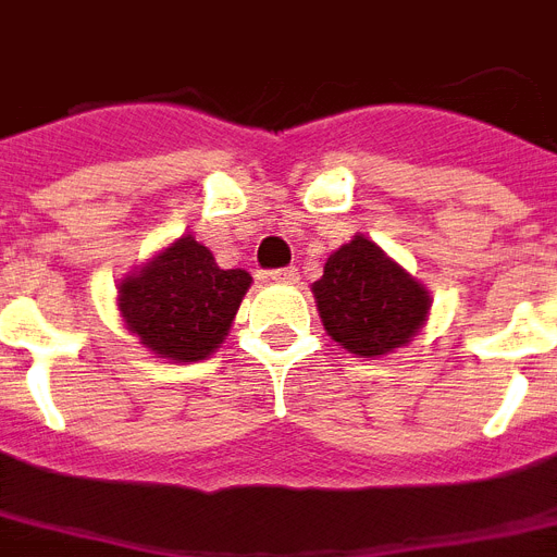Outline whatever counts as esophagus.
<instances>
[{
	"mask_svg": "<svg viewBox=\"0 0 557 557\" xmlns=\"http://www.w3.org/2000/svg\"><path fill=\"white\" fill-rule=\"evenodd\" d=\"M269 277L274 280V283H294V280H297V269H294V265H288V269H277V271H271Z\"/></svg>",
	"mask_w": 557,
	"mask_h": 557,
	"instance_id": "obj_1",
	"label": "esophagus"
}]
</instances>
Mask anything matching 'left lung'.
<instances>
[{"label":"left lung","mask_w":557,"mask_h":557,"mask_svg":"<svg viewBox=\"0 0 557 557\" xmlns=\"http://www.w3.org/2000/svg\"><path fill=\"white\" fill-rule=\"evenodd\" d=\"M325 334L355 357H386L426 325L432 294L374 239L355 234L311 286Z\"/></svg>","instance_id":"1"}]
</instances>
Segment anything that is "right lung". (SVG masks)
Returning a JSON list of instances; mask_svg holds the SVG:
<instances>
[{
    "mask_svg": "<svg viewBox=\"0 0 557 557\" xmlns=\"http://www.w3.org/2000/svg\"><path fill=\"white\" fill-rule=\"evenodd\" d=\"M248 288L246 269H220L202 243L183 234L120 280L116 309L153 357L185 366L220 349Z\"/></svg>",
    "mask_w": 557,
    "mask_h": 557,
    "instance_id": "obj_1",
    "label": "right lung"
}]
</instances>
